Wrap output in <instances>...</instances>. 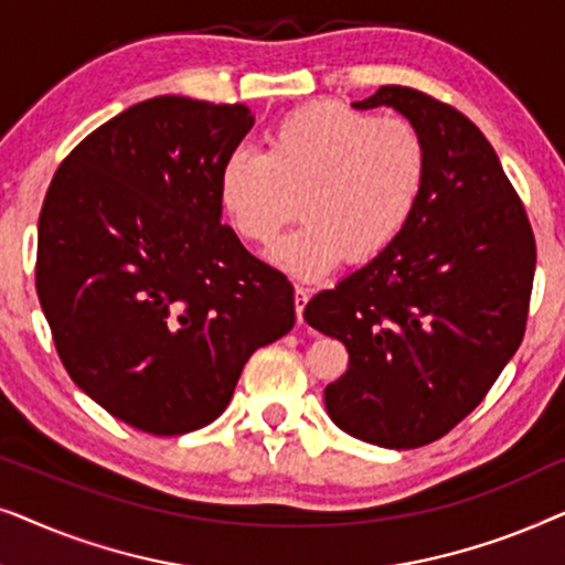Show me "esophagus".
Listing matches in <instances>:
<instances>
[{
  "label": "esophagus",
  "mask_w": 565,
  "mask_h": 565,
  "mask_svg": "<svg viewBox=\"0 0 565 565\" xmlns=\"http://www.w3.org/2000/svg\"><path fill=\"white\" fill-rule=\"evenodd\" d=\"M308 298H311V290L303 288V285H296V316H298V323L303 321V308L308 303Z\"/></svg>",
  "instance_id": "obj_1"
}]
</instances>
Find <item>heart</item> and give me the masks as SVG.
Segmentation results:
<instances>
[{"instance_id":"obj_1","label":"heart","mask_w":565,"mask_h":565,"mask_svg":"<svg viewBox=\"0 0 565 565\" xmlns=\"http://www.w3.org/2000/svg\"><path fill=\"white\" fill-rule=\"evenodd\" d=\"M427 172V143L412 122L311 103L269 128L262 153H231L221 205L254 246H269L303 213V226L275 246L273 262L300 280H319L344 254L365 262L396 242Z\"/></svg>"}]
</instances>
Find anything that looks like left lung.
Instances as JSON below:
<instances>
[{"label": "left lung", "mask_w": 565, "mask_h": 565, "mask_svg": "<svg viewBox=\"0 0 565 565\" xmlns=\"http://www.w3.org/2000/svg\"><path fill=\"white\" fill-rule=\"evenodd\" d=\"M352 107H393L419 130L427 184L396 242L316 292L303 319L350 352L323 391L331 422L362 443L412 450L466 419L522 344L535 236L466 115L396 84Z\"/></svg>", "instance_id": "obj_1"}]
</instances>
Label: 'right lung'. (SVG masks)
<instances>
[{"mask_svg": "<svg viewBox=\"0 0 565 565\" xmlns=\"http://www.w3.org/2000/svg\"><path fill=\"white\" fill-rule=\"evenodd\" d=\"M244 105L138 103L84 138L45 192L35 290L72 381L115 419L184 435L218 419L292 285L221 223Z\"/></svg>", "mask_w": 565, "mask_h": 565, "instance_id": "obj_1", "label": "right lung"}]
</instances>
